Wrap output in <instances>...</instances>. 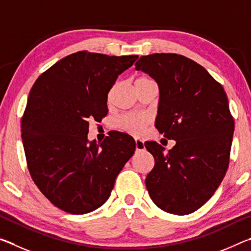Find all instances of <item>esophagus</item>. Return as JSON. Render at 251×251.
Returning <instances> with one entry per match:
<instances>
[{
	"instance_id": "obj_1",
	"label": "esophagus",
	"mask_w": 251,
	"mask_h": 251,
	"mask_svg": "<svg viewBox=\"0 0 251 251\" xmlns=\"http://www.w3.org/2000/svg\"><path fill=\"white\" fill-rule=\"evenodd\" d=\"M135 147H136V151H143L144 148H145V145H144V142L142 139L135 138Z\"/></svg>"
}]
</instances>
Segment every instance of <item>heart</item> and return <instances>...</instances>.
<instances>
[{
	"instance_id": "heart-1",
	"label": "heart",
	"mask_w": 251,
	"mask_h": 251,
	"mask_svg": "<svg viewBox=\"0 0 251 251\" xmlns=\"http://www.w3.org/2000/svg\"><path fill=\"white\" fill-rule=\"evenodd\" d=\"M155 80L151 79L148 76H139L135 79L134 85L135 88L146 86V85L154 84ZM151 124V117L144 114H123L120 117H117L115 121V125L117 128L126 131V133L138 136L142 135L146 130L148 125Z\"/></svg>"
}]
</instances>
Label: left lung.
<instances>
[{
  "mask_svg": "<svg viewBox=\"0 0 251 251\" xmlns=\"http://www.w3.org/2000/svg\"><path fill=\"white\" fill-rule=\"evenodd\" d=\"M135 69L159 87L156 128L176 145L168 152L146 142L155 166L146 177L150 196L164 211L192 214L224 179L235 123L222 84L193 59L175 53L142 56Z\"/></svg>",
  "mask_w": 251,
  "mask_h": 251,
  "instance_id": "left-lung-1",
  "label": "left lung"
}]
</instances>
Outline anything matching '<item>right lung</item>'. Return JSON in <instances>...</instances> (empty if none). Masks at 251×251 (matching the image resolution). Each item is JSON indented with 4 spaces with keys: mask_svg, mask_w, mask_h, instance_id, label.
Returning <instances> with one entry per match:
<instances>
[{
    "mask_svg": "<svg viewBox=\"0 0 251 251\" xmlns=\"http://www.w3.org/2000/svg\"><path fill=\"white\" fill-rule=\"evenodd\" d=\"M137 55L108 56L79 50L55 63L34 83L21 121L28 172L59 209L82 215L107 201L135 151L124 134L88 143L90 121L108 113L107 96Z\"/></svg>",
    "mask_w": 251,
    "mask_h": 251,
    "instance_id": "right-lung-1",
    "label": "right lung"
}]
</instances>
